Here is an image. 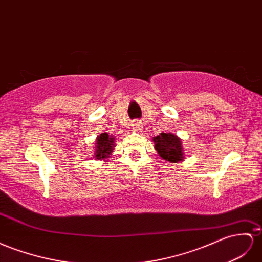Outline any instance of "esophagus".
I'll use <instances>...</instances> for the list:
<instances>
[{"label": "esophagus", "mask_w": 262, "mask_h": 262, "mask_svg": "<svg viewBox=\"0 0 262 262\" xmlns=\"http://www.w3.org/2000/svg\"><path fill=\"white\" fill-rule=\"evenodd\" d=\"M142 128H143V125H142V123H139V122H134L133 124H132V129H133V132H136V133H138V132H140L142 130Z\"/></svg>", "instance_id": "34e87169"}]
</instances>
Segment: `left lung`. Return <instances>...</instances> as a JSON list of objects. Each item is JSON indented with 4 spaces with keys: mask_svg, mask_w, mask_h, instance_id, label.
Returning a JSON list of instances; mask_svg holds the SVG:
<instances>
[{
    "mask_svg": "<svg viewBox=\"0 0 262 262\" xmlns=\"http://www.w3.org/2000/svg\"><path fill=\"white\" fill-rule=\"evenodd\" d=\"M154 148L165 162L182 163L185 160V150L183 142L172 133H160L158 136L152 137Z\"/></svg>",
    "mask_w": 262,
    "mask_h": 262,
    "instance_id": "8db88e82",
    "label": "left lung"
}]
</instances>
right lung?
Wrapping results in <instances>:
<instances>
[{"instance_id": "1", "label": "right lung", "mask_w": 262, "mask_h": 262, "mask_svg": "<svg viewBox=\"0 0 262 262\" xmlns=\"http://www.w3.org/2000/svg\"><path fill=\"white\" fill-rule=\"evenodd\" d=\"M94 155L93 158L98 160H106L111 158L112 152L115 149V137L113 135H108L107 133H102L99 136L96 137V142L94 143Z\"/></svg>"}]
</instances>
